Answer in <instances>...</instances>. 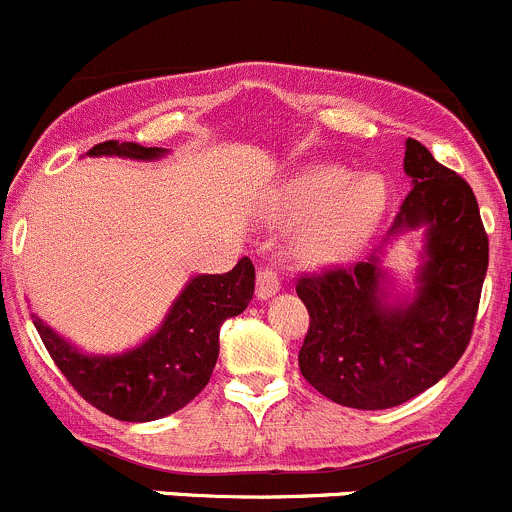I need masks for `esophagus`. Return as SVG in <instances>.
<instances>
[{"mask_svg": "<svg viewBox=\"0 0 512 512\" xmlns=\"http://www.w3.org/2000/svg\"><path fill=\"white\" fill-rule=\"evenodd\" d=\"M278 288H281V281H278L276 271H273V268H268V266L258 268V273H256V296L258 298H271L273 293L278 291Z\"/></svg>", "mask_w": 512, "mask_h": 512, "instance_id": "34e87169", "label": "esophagus"}]
</instances>
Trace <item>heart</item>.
I'll list each match as a JSON object with an SVG mask.
<instances>
[{"mask_svg":"<svg viewBox=\"0 0 512 512\" xmlns=\"http://www.w3.org/2000/svg\"><path fill=\"white\" fill-rule=\"evenodd\" d=\"M388 189L378 176L353 179L341 166H311L301 171L283 191V214L288 219L313 217L298 241V256L311 266L346 258L361 246L381 221Z\"/></svg>","mask_w":512,"mask_h":512,"instance_id":"b5f03b06","label":"heart"}]
</instances>
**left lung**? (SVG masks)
I'll list each match as a JSON object with an SVG mask.
<instances>
[{
    "label": "left lung",
    "mask_w": 512,
    "mask_h": 512,
    "mask_svg": "<svg viewBox=\"0 0 512 512\" xmlns=\"http://www.w3.org/2000/svg\"><path fill=\"white\" fill-rule=\"evenodd\" d=\"M403 169L413 179L393 229L428 226V261L408 306L381 301L378 256L301 273L308 308L298 351L303 378L321 396L358 411H383L435 386L468 348L488 271V234L468 181L416 139Z\"/></svg>",
    "instance_id": "left-lung-1"
}]
</instances>
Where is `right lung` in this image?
<instances>
[{
  "label": "right lung",
  "instance_id": "1",
  "mask_svg": "<svg viewBox=\"0 0 512 512\" xmlns=\"http://www.w3.org/2000/svg\"><path fill=\"white\" fill-rule=\"evenodd\" d=\"M159 146L104 141L89 156L156 159ZM256 268L249 256L229 273L191 278L176 298L164 326L139 348L121 356H84L34 316L44 348L69 386L116 421L144 423L176 413L209 383L219 358V331L226 318L239 316L254 298Z\"/></svg>",
  "mask_w": 512,
  "mask_h": 512
}]
</instances>
